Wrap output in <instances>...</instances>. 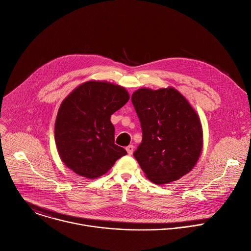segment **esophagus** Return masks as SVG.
Masks as SVG:
<instances>
[{
  "mask_svg": "<svg viewBox=\"0 0 251 251\" xmlns=\"http://www.w3.org/2000/svg\"><path fill=\"white\" fill-rule=\"evenodd\" d=\"M133 149H134V146L133 145H128L126 147V150L128 155H131L133 153Z\"/></svg>",
  "mask_w": 251,
  "mask_h": 251,
  "instance_id": "esophagus-1",
  "label": "esophagus"
}]
</instances>
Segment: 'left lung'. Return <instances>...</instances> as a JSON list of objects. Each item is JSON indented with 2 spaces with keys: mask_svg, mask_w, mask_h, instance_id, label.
<instances>
[{
  "mask_svg": "<svg viewBox=\"0 0 251 251\" xmlns=\"http://www.w3.org/2000/svg\"><path fill=\"white\" fill-rule=\"evenodd\" d=\"M131 101L142 129L133 156L147 179L169 184L188 174L201 156L203 129L199 115L175 88H140Z\"/></svg>",
  "mask_w": 251,
  "mask_h": 251,
  "instance_id": "left-lung-1",
  "label": "left lung"
}]
</instances>
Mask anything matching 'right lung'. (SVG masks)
I'll list each match as a JSON object with an SVG mask.
<instances>
[{
	"mask_svg": "<svg viewBox=\"0 0 251 251\" xmlns=\"http://www.w3.org/2000/svg\"><path fill=\"white\" fill-rule=\"evenodd\" d=\"M128 92L107 81L91 80L61 103L54 138L61 161L76 174L96 179L106 174L126 149L115 144L111 116L126 104Z\"/></svg>",
	"mask_w": 251,
	"mask_h": 251,
	"instance_id": "right-lung-1",
	"label": "right lung"
}]
</instances>
